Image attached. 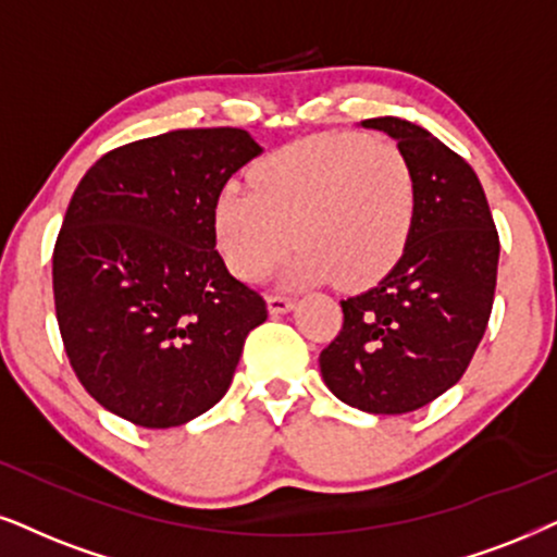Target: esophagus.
<instances>
[{
  "label": "esophagus",
  "mask_w": 557,
  "mask_h": 557,
  "mask_svg": "<svg viewBox=\"0 0 557 557\" xmlns=\"http://www.w3.org/2000/svg\"><path fill=\"white\" fill-rule=\"evenodd\" d=\"M295 300L287 298V295H267V308H270L272 315H283L287 311H293Z\"/></svg>",
  "instance_id": "34e87169"
}]
</instances>
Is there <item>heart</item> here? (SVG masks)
I'll list each match as a JSON object with an SVG mask.
<instances>
[{
	"label": "heart",
	"mask_w": 557,
	"mask_h": 557,
	"mask_svg": "<svg viewBox=\"0 0 557 557\" xmlns=\"http://www.w3.org/2000/svg\"><path fill=\"white\" fill-rule=\"evenodd\" d=\"M417 182L404 151L383 138L326 133L295 140L255 166V185L231 180L215 197V238L231 272L259 280L285 264L293 285L334 277L344 287L383 277L404 255Z\"/></svg>",
	"instance_id": "heart-1"
}]
</instances>
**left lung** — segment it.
<instances>
[{"instance_id": "8db88e82", "label": "left lung", "mask_w": 557, "mask_h": 557, "mask_svg": "<svg viewBox=\"0 0 557 557\" xmlns=\"http://www.w3.org/2000/svg\"><path fill=\"white\" fill-rule=\"evenodd\" d=\"M362 128L398 144L417 182L404 255L370 290L342 300L344 326L321 351L323 383L364 413H408L453 388L494 306L498 234L466 159L400 117Z\"/></svg>"}]
</instances>
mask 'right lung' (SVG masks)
Masks as SVG:
<instances>
[{
  "label": "right lung",
  "mask_w": 557,
  "mask_h": 557,
  "mask_svg": "<svg viewBox=\"0 0 557 557\" xmlns=\"http://www.w3.org/2000/svg\"><path fill=\"white\" fill-rule=\"evenodd\" d=\"M264 149L242 128L169 131L104 153L69 202L53 298L69 362L97 404L169 429L226 396L262 295L215 251V197Z\"/></svg>",
  "instance_id": "obj_1"
}]
</instances>
